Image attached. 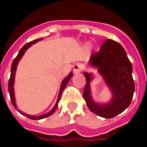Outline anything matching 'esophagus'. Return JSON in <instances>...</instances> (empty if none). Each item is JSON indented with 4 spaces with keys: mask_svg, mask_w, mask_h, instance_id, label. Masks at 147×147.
<instances>
[{
    "mask_svg": "<svg viewBox=\"0 0 147 147\" xmlns=\"http://www.w3.org/2000/svg\"><path fill=\"white\" fill-rule=\"evenodd\" d=\"M81 69H82V66L80 65V64H76L73 65V71L74 73H79L81 71Z\"/></svg>",
    "mask_w": 147,
    "mask_h": 147,
    "instance_id": "34e87169",
    "label": "esophagus"
}]
</instances>
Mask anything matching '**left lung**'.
Masks as SVG:
<instances>
[{"label":"left lung","instance_id":"8db88e82","mask_svg":"<svg viewBox=\"0 0 147 147\" xmlns=\"http://www.w3.org/2000/svg\"><path fill=\"white\" fill-rule=\"evenodd\" d=\"M90 65L98 67L113 94L112 100L107 104L94 102L90 86L92 75L85 72L86 83L83 90V98L90 110L107 119L121 113L130 105L135 91L132 65L124 49L118 42L107 39L100 50L90 56Z\"/></svg>","mask_w":147,"mask_h":147}]
</instances>
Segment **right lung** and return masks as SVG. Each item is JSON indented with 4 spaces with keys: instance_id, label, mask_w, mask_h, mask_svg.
<instances>
[{
    "instance_id": "right-lung-1",
    "label": "right lung",
    "mask_w": 147,
    "mask_h": 147,
    "mask_svg": "<svg viewBox=\"0 0 147 147\" xmlns=\"http://www.w3.org/2000/svg\"><path fill=\"white\" fill-rule=\"evenodd\" d=\"M40 40H42V38H38L36 39V40H34V41H32V42H29V43H27L26 45H24L23 46V48L21 49L20 52H19V53L16 56V57L15 58L14 61L12 62V64H11V76H10V79H9V81H8V92H9V94H10V98H11V102L12 103V105L14 106L15 108H16V99H15V94H14V81H15V75H16V67H17V64L19 63V61H20V59L22 58V57L24 56V53L26 52L27 49L30 48L31 45L34 44V43H36V42H39ZM73 76V74L72 72H71L69 73V75L67 76L65 79H64L63 81H62V83H61V89H60V92H59V95H58L57 98V103H56V105L53 108L51 111H49L48 113H45L43 114L42 116H38V117H35V116H30V115H28V114H26L24 112H22L20 109H18V111L21 114H23L24 116L25 117H27V118H29V119H31V120H41V119H43V118H45V117H48L49 116H51L52 114L53 113L55 112V110L57 109L58 106V102L60 101V99H61V94H62V92H63V90H64V88L66 87L67 86V83L69 82V80Z\"/></svg>"
}]
</instances>
